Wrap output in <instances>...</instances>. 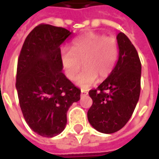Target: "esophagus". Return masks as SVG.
Here are the masks:
<instances>
[{
  "label": "esophagus",
  "mask_w": 159,
  "mask_h": 159,
  "mask_svg": "<svg viewBox=\"0 0 159 159\" xmlns=\"http://www.w3.org/2000/svg\"><path fill=\"white\" fill-rule=\"evenodd\" d=\"M87 94H88V93H87L85 90H81V96H82V97H83V96H86Z\"/></svg>",
  "instance_id": "1"
}]
</instances>
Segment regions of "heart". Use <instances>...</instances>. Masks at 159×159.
Listing matches in <instances>:
<instances>
[{
	"instance_id": "1",
	"label": "heart",
	"mask_w": 159,
	"mask_h": 159,
	"mask_svg": "<svg viewBox=\"0 0 159 159\" xmlns=\"http://www.w3.org/2000/svg\"><path fill=\"white\" fill-rule=\"evenodd\" d=\"M119 57V46L115 39L98 33H87L75 39L71 48L61 50V61L66 76L75 81L84 62L86 67L77 80L84 89L98 80L106 79L114 69Z\"/></svg>"
}]
</instances>
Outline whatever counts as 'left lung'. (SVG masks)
Listing matches in <instances>:
<instances>
[{
  "instance_id": "left-lung-1",
  "label": "left lung",
  "mask_w": 159,
  "mask_h": 159,
  "mask_svg": "<svg viewBox=\"0 0 159 159\" xmlns=\"http://www.w3.org/2000/svg\"><path fill=\"white\" fill-rule=\"evenodd\" d=\"M119 60L112 73L97 89L89 91L93 104L87 111L89 123L98 132L113 134L130 120L139 100L141 61L127 36H117Z\"/></svg>"
}]
</instances>
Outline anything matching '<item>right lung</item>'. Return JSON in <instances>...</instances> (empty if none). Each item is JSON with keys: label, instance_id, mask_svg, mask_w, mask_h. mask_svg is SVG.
Here are the masks:
<instances>
[{"label": "right lung", "instance_id": "1", "mask_svg": "<svg viewBox=\"0 0 159 159\" xmlns=\"http://www.w3.org/2000/svg\"><path fill=\"white\" fill-rule=\"evenodd\" d=\"M72 32L47 24L26 37L17 63L16 87L23 116L32 131L44 137L60 134L67 111L81 90L63 75L60 46Z\"/></svg>", "mask_w": 159, "mask_h": 159}]
</instances>
